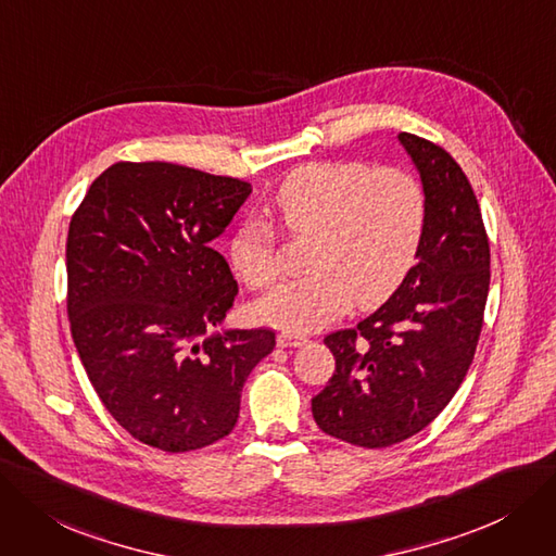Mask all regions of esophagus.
<instances>
[{"instance_id": "34e87169", "label": "esophagus", "mask_w": 556, "mask_h": 556, "mask_svg": "<svg viewBox=\"0 0 556 556\" xmlns=\"http://www.w3.org/2000/svg\"><path fill=\"white\" fill-rule=\"evenodd\" d=\"M307 344V338L303 336H292V332H280L278 336V346L282 349H296V346H305Z\"/></svg>"}]
</instances>
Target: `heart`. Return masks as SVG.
<instances>
[{"label":"heart","mask_w":556,"mask_h":556,"mask_svg":"<svg viewBox=\"0 0 556 556\" xmlns=\"http://www.w3.org/2000/svg\"><path fill=\"white\" fill-rule=\"evenodd\" d=\"M271 214L292 237H313L307 276L282 282L262 296L260 321L309 332L326 326L355 301H386L406 278L427 224V195L415 175L365 162L309 164L278 189ZM230 264L251 290L278 276L274 230L247 220L230 241Z\"/></svg>","instance_id":"b5f03b06"}]
</instances>
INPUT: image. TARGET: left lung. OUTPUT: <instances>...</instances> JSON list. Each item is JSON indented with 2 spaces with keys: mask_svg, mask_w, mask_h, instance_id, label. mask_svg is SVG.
Here are the masks:
<instances>
[{
  "mask_svg": "<svg viewBox=\"0 0 556 556\" xmlns=\"http://www.w3.org/2000/svg\"><path fill=\"white\" fill-rule=\"evenodd\" d=\"M427 195L415 266L355 328L330 332L336 358L313 399L317 427L351 445H396L440 415L468 374L491 285V249L468 177L440 146L396 137Z\"/></svg>",
  "mask_w": 556,
  "mask_h": 556,
  "instance_id": "obj_1",
  "label": "left lung"
}]
</instances>
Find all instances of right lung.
<instances>
[{
	"mask_svg": "<svg viewBox=\"0 0 556 556\" xmlns=\"http://www.w3.org/2000/svg\"><path fill=\"white\" fill-rule=\"evenodd\" d=\"M253 187L166 162H118L88 187L65 243L68 317L88 381L118 425L170 454L226 438L241 388L276 346L226 328L224 235Z\"/></svg>",
	"mask_w": 556,
	"mask_h": 556,
	"instance_id": "add662e5",
	"label": "right lung"
}]
</instances>
